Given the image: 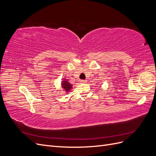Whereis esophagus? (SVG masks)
Segmentation results:
<instances>
[{"label":"esophagus","instance_id":"esophagus-1","mask_svg":"<svg viewBox=\"0 0 156 156\" xmlns=\"http://www.w3.org/2000/svg\"><path fill=\"white\" fill-rule=\"evenodd\" d=\"M87 83L86 80H81V81H80V83Z\"/></svg>","mask_w":156,"mask_h":156}]
</instances>
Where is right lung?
Wrapping results in <instances>:
<instances>
[{
    "label": "right lung",
    "instance_id": "right-lung-1",
    "mask_svg": "<svg viewBox=\"0 0 156 156\" xmlns=\"http://www.w3.org/2000/svg\"><path fill=\"white\" fill-rule=\"evenodd\" d=\"M60 85L66 94H68L73 88V84H71L66 79H63L62 81H61Z\"/></svg>",
    "mask_w": 156,
    "mask_h": 156
}]
</instances>
